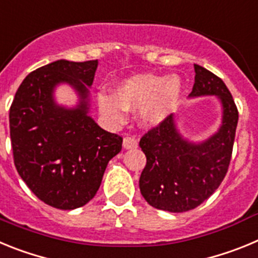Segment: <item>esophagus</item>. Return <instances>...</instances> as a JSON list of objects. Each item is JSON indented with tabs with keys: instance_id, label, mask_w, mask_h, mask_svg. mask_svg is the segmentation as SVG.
Here are the masks:
<instances>
[{
	"instance_id": "esophagus-1",
	"label": "esophagus",
	"mask_w": 258,
	"mask_h": 258,
	"mask_svg": "<svg viewBox=\"0 0 258 258\" xmlns=\"http://www.w3.org/2000/svg\"><path fill=\"white\" fill-rule=\"evenodd\" d=\"M122 145H124L125 149H136V147H138V140L134 136H125Z\"/></svg>"
}]
</instances>
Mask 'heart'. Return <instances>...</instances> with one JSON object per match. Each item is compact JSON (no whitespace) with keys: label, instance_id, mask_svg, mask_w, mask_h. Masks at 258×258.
<instances>
[{"label":"heart","instance_id":"b5f03b06","mask_svg":"<svg viewBox=\"0 0 258 258\" xmlns=\"http://www.w3.org/2000/svg\"><path fill=\"white\" fill-rule=\"evenodd\" d=\"M182 85L177 77L141 74L122 81L115 97L98 94L99 111L112 124L124 121L126 109H140L145 124H159L172 113L181 97Z\"/></svg>","mask_w":258,"mask_h":258}]
</instances>
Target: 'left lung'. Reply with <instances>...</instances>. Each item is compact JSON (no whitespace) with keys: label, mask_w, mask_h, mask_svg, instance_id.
<instances>
[{"label":"left lung","mask_w":258,"mask_h":258,"mask_svg":"<svg viewBox=\"0 0 258 258\" xmlns=\"http://www.w3.org/2000/svg\"><path fill=\"white\" fill-rule=\"evenodd\" d=\"M195 84L190 95H218L223 120L208 141L194 145L182 140L169 115L143 134L140 146L146 166L140 190L154 208L181 213L195 209L217 190L229 169L239 112L222 80L202 66L194 64Z\"/></svg>","instance_id":"8db88e82"}]
</instances>
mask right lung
Here are the masks:
<instances>
[{
  "instance_id": "add662e5",
  "label": "right lung",
  "mask_w": 258,
  "mask_h": 258,
  "mask_svg": "<svg viewBox=\"0 0 258 258\" xmlns=\"http://www.w3.org/2000/svg\"><path fill=\"white\" fill-rule=\"evenodd\" d=\"M97 60H56L31 72L10 107L14 164L29 190L56 209L80 208L94 198L108 161L121 151L122 137L88 116V88ZM68 82L82 97L75 110L52 101L56 83Z\"/></svg>"
}]
</instances>
